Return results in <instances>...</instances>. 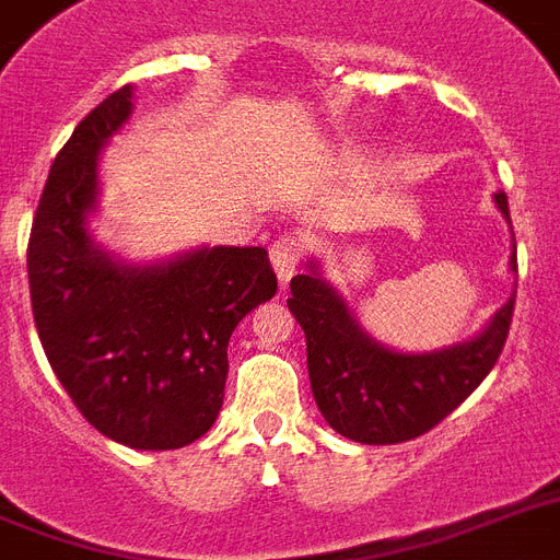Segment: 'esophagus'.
I'll list each match as a JSON object with an SVG mask.
<instances>
[{
	"label": "esophagus",
	"instance_id": "34e87169",
	"mask_svg": "<svg viewBox=\"0 0 560 560\" xmlns=\"http://www.w3.org/2000/svg\"><path fill=\"white\" fill-rule=\"evenodd\" d=\"M305 253H307V244L302 235H281L279 241L270 246L272 270H276L281 284L293 279V272L299 270V264H302Z\"/></svg>",
	"mask_w": 560,
	"mask_h": 560
}]
</instances>
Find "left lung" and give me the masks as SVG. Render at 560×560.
Wrapping results in <instances>:
<instances>
[{"mask_svg":"<svg viewBox=\"0 0 560 560\" xmlns=\"http://www.w3.org/2000/svg\"><path fill=\"white\" fill-rule=\"evenodd\" d=\"M494 202L512 226L505 194L497 191ZM512 249L517 272V246ZM288 307L305 331L311 389L325 421L351 442L398 444L433 430L486 381L509 337L514 296L474 340L424 354L374 342L316 261L293 276Z\"/></svg>","mask_w":560,"mask_h":560,"instance_id":"8db88e82","label":"left lung"}]
</instances>
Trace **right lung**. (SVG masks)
Returning a JSON list of instances; mask_svg holds the SVG:
<instances>
[{"label":"right lung","mask_w":560,"mask_h":560,"mask_svg":"<svg viewBox=\"0 0 560 560\" xmlns=\"http://www.w3.org/2000/svg\"><path fill=\"white\" fill-rule=\"evenodd\" d=\"M130 113L133 86H121L57 153L31 223V311L57 381L98 433L177 451L214 424L229 337L279 284L264 246H202L136 267L92 244L101 148Z\"/></svg>","instance_id":"obj_1"}]
</instances>
